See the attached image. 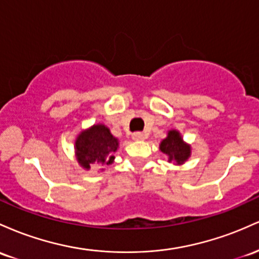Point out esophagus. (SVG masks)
Segmentation results:
<instances>
[{
    "mask_svg": "<svg viewBox=\"0 0 259 259\" xmlns=\"http://www.w3.org/2000/svg\"><path fill=\"white\" fill-rule=\"evenodd\" d=\"M132 138L135 139V141H143L145 138V135L143 132H135L132 135Z\"/></svg>",
    "mask_w": 259,
    "mask_h": 259,
    "instance_id": "34e87169",
    "label": "esophagus"
}]
</instances>
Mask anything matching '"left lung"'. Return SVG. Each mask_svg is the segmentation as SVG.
<instances>
[{"instance_id":"left-lung-1","label":"left lung","mask_w":259,"mask_h":259,"mask_svg":"<svg viewBox=\"0 0 259 259\" xmlns=\"http://www.w3.org/2000/svg\"><path fill=\"white\" fill-rule=\"evenodd\" d=\"M160 150L162 153L167 154L168 161L175 160L177 164H182V162L187 160L191 153L190 147L182 142L181 136L177 131H170L168 132L167 137L161 142Z\"/></svg>"}]
</instances>
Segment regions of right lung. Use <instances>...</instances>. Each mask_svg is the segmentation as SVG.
<instances>
[{"label":"right lung","mask_w":259,"mask_h":259,"mask_svg":"<svg viewBox=\"0 0 259 259\" xmlns=\"http://www.w3.org/2000/svg\"><path fill=\"white\" fill-rule=\"evenodd\" d=\"M117 148V139L104 124H95L91 130L84 131L75 141L78 162L85 168L91 167L94 162L110 165Z\"/></svg>","instance_id":"add662e5"}]
</instances>
